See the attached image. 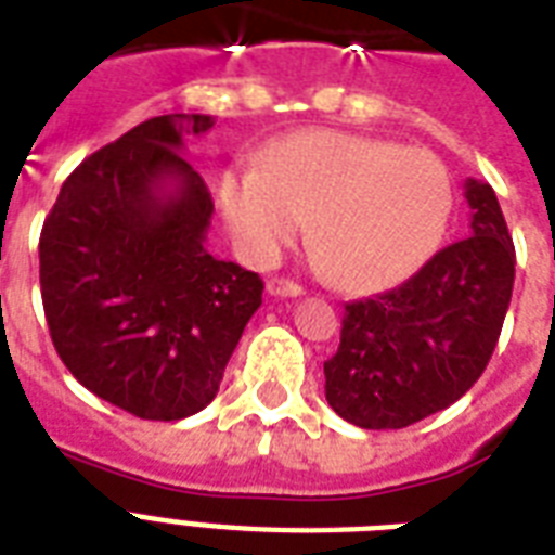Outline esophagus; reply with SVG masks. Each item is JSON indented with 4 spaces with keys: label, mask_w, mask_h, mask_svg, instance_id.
I'll list each match as a JSON object with an SVG mask.
<instances>
[{
    "label": "esophagus",
    "mask_w": 555,
    "mask_h": 555,
    "mask_svg": "<svg viewBox=\"0 0 555 555\" xmlns=\"http://www.w3.org/2000/svg\"><path fill=\"white\" fill-rule=\"evenodd\" d=\"M266 292L274 295V298H300L304 286H298L295 281H286V278H272V281L266 283Z\"/></svg>",
    "instance_id": "obj_1"
}]
</instances>
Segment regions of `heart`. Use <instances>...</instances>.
<instances>
[{"label": "heart", "instance_id": "1", "mask_svg": "<svg viewBox=\"0 0 555 555\" xmlns=\"http://www.w3.org/2000/svg\"><path fill=\"white\" fill-rule=\"evenodd\" d=\"M219 205L248 257L272 260L309 222V251L326 278L371 292L408 278L437 248L452 182L423 147L315 130L278 144L263 165L229 170Z\"/></svg>", "mask_w": 555, "mask_h": 555}]
</instances>
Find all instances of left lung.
I'll list each match as a JSON object with an SVG mask.
<instances>
[{
  "instance_id": "obj_1",
  "label": "left lung",
  "mask_w": 555,
  "mask_h": 555,
  "mask_svg": "<svg viewBox=\"0 0 555 555\" xmlns=\"http://www.w3.org/2000/svg\"><path fill=\"white\" fill-rule=\"evenodd\" d=\"M469 237L402 286L345 307L324 393L359 428H405L466 393L487 371L513 298L515 246L495 191L466 182Z\"/></svg>"
}]
</instances>
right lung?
Listing matches in <instances>:
<instances>
[{
  "instance_id": "add662e5",
  "label": "right lung",
  "mask_w": 555,
  "mask_h": 555,
  "mask_svg": "<svg viewBox=\"0 0 555 555\" xmlns=\"http://www.w3.org/2000/svg\"><path fill=\"white\" fill-rule=\"evenodd\" d=\"M210 115H158L68 176L40 234L51 341L94 397L184 420L217 397L263 281L205 248L214 202L182 156Z\"/></svg>"
}]
</instances>
